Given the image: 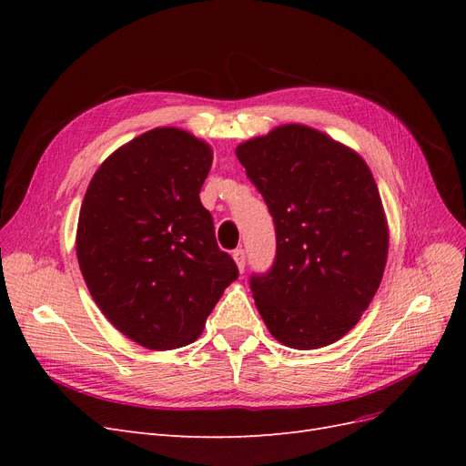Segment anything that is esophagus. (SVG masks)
<instances>
[{"mask_svg":"<svg viewBox=\"0 0 466 466\" xmlns=\"http://www.w3.org/2000/svg\"><path fill=\"white\" fill-rule=\"evenodd\" d=\"M233 260H235V264H237V268H238V272H243V270H245V264H247L245 250H243V248L233 250Z\"/></svg>","mask_w":466,"mask_h":466,"instance_id":"34e87169","label":"esophagus"}]
</instances>
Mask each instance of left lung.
I'll return each mask as SVG.
<instances>
[{"label":"left lung","mask_w":466,"mask_h":466,"mask_svg":"<svg viewBox=\"0 0 466 466\" xmlns=\"http://www.w3.org/2000/svg\"><path fill=\"white\" fill-rule=\"evenodd\" d=\"M276 228V258L250 289L268 330L295 350L329 346L370 307L389 252L383 204L356 151L301 124L237 149Z\"/></svg>","instance_id":"obj_1"}]
</instances>
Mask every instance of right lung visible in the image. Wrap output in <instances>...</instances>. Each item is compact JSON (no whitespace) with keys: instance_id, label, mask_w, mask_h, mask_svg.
I'll use <instances>...</instances> for the list:
<instances>
[{"instance_id":"right-lung-1","label":"right lung","mask_w":466,"mask_h":466,"mask_svg":"<svg viewBox=\"0 0 466 466\" xmlns=\"http://www.w3.org/2000/svg\"><path fill=\"white\" fill-rule=\"evenodd\" d=\"M211 159L202 139L155 128L112 153L83 198V279L103 315L144 348L194 342L238 276L200 202Z\"/></svg>"}]
</instances>
